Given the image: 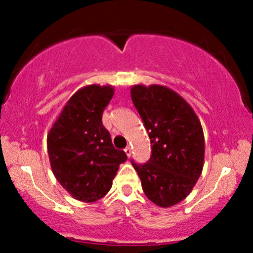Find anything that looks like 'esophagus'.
I'll list each match as a JSON object with an SVG mask.
<instances>
[{
    "instance_id": "1",
    "label": "esophagus",
    "mask_w": 253,
    "mask_h": 253,
    "mask_svg": "<svg viewBox=\"0 0 253 253\" xmlns=\"http://www.w3.org/2000/svg\"><path fill=\"white\" fill-rule=\"evenodd\" d=\"M125 153H126V155H127V157H131V154H132V149H131V148H129V147H127L126 148V149H125Z\"/></svg>"
}]
</instances>
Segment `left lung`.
<instances>
[{
  "instance_id": "8db88e82",
  "label": "left lung",
  "mask_w": 253,
  "mask_h": 253,
  "mask_svg": "<svg viewBox=\"0 0 253 253\" xmlns=\"http://www.w3.org/2000/svg\"><path fill=\"white\" fill-rule=\"evenodd\" d=\"M131 98L152 144L148 163L132 160L143 191L163 208L177 205L202 174L205 136L200 119L182 96L165 85L136 84Z\"/></svg>"
}]
</instances>
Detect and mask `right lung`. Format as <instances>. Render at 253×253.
<instances>
[{"mask_svg":"<svg viewBox=\"0 0 253 253\" xmlns=\"http://www.w3.org/2000/svg\"><path fill=\"white\" fill-rule=\"evenodd\" d=\"M112 85L90 84L76 91L47 133V153L56 180L75 200L91 203L110 191L127 155L112 145L103 112Z\"/></svg>","mask_w":253,"mask_h":253,"instance_id":"1","label":"right lung"}]
</instances>
